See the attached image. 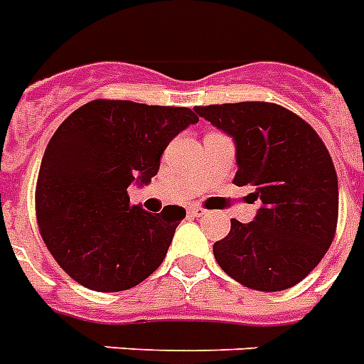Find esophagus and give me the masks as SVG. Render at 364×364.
Masks as SVG:
<instances>
[{"mask_svg":"<svg viewBox=\"0 0 364 364\" xmlns=\"http://www.w3.org/2000/svg\"><path fill=\"white\" fill-rule=\"evenodd\" d=\"M188 215H192V217H205L208 215V209L200 208V205H191V208L187 209Z\"/></svg>","mask_w":364,"mask_h":364,"instance_id":"esophagus-1","label":"esophagus"}]
</instances>
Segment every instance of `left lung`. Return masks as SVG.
I'll list each match as a JSON object with an SVG mask.
<instances>
[{
  "instance_id": "left-lung-1",
  "label": "left lung",
  "mask_w": 364,
  "mask_h": 364,
  "mask_svg": "<svg viewBox=\"0 0 364 364\" xmlns=\"http://www.w3.org/2000/svg\"><path fill=\"white\" fill-rule=\"evenodd\" d=\"M235 141L237 187L262 202L252 223L232 218L213 245L224 273L247 288L280 291L320 264L335 237L338 179L323 141L294 112L273 102L196 106Z\"/></svg>"
}]
</instances>
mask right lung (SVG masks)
<instances>
[{
  "label": "right lung",
  "instance_id": "1",
  "mask_svg": "<svg viewBox=\"0 0 364 364\" xmlns=\"http://www.w3.org/2000/svg\"><path fill=\"white\" fill-rule=\"evenodd\" d=\"M198 123L191 108L91 100L54 132L38 170L35 209L59 267L95 291H123L162 264L185 209L131 205V183L156 176L168 144Z\"/></svg>",
  "mask_w": 364,
  "mask_h": 364
}]
</instances>
